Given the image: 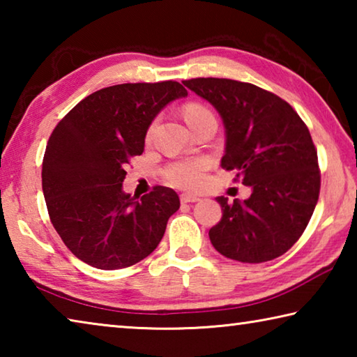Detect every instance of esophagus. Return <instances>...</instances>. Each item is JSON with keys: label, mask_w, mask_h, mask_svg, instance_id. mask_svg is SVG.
<instances>
[{"label": "esophagus", "mask_w": 357, "mask_h": 357, "mask_svg": "<svg viewBox=\"0 0 357 357\" xmlns=\"http://www.w3.org/2000/svg\"><path fill=\"white\" fill-rule=\"evenodd\" d=\"M181 202H183V203H195V202H200V197L193 195V193H183V195H181Z\"/></svg>", "instance_id": "1"}]
</instances>
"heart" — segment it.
I'll list each match as a JSON object with an SVG mask.
<instances>
[{
	"label": "heart",
	"instance_id": "1",
	"mask_svg": "<svg viewBox=\"0 0 357 357\" xmlns=\"http://www.w3.org/2000/svg\"><path fill=\"white\" fill-rule=\"evenodd\" d=\"M184 116L189 126H193L203 119L214 118V114L208 107L190 102L184 107ZM151 130H153V126L148 129V137L151 135ZM208 167V162L203 159H181L167 164L162 173L168 183L179 189H198L204 183Z\"/></svg>",
	"mask_w": 357,
	"mask_h": 357
}]
</instances>
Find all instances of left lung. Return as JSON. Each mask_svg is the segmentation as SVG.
<instances>
[{"label":"left lung","instance_id":"left-lung-1","mask_svg":"<svg viewBox=\"0 0 357 357\" xmlns=\"http://www.w3.org/2000/svg\"><path fill=\"white\" fill-rule=\"evenodd\" d=\"M183 83L220 113L227 132L220 167L252 187L244 202L217 197L223 214L209 229L211 243L241 263L283 255L309 225L321 187L309 128L287 100L252 83L213 77Z\"/></svg>","mask_w":357,"mask_h":357}]
</instances>
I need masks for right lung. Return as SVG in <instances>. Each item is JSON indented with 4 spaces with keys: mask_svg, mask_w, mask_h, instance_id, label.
Instances as JSON below:
<instances>
[{
    "mask_svg": "<svg viewBox=\"0 0 357 357\" xmlns=\"http://www.w3.org/2000/svg\"><path fill=\"white\" fill-rule=\"evenodd\" d=\"M184 96L173 80L114 84L78 102L53 129L42 190L53 227L78 259L105 271L129 268L159 245L179 209L178 193L154 185L137 200L123 192L124 168L143 153L155 114Z\"/></svg>",
    "mask_w": 357,
    "mask_h": 357,
    "instance_id": "1",
    "label": "right lung"
}]
</instances>
